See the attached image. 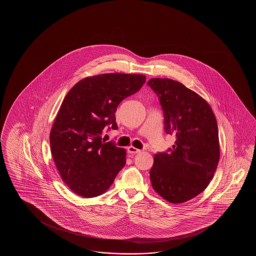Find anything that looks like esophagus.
I'll use <instances>...</instances> for the list:
<instances>
[{
	"instance_id": "34e87169",
	"label": "esophagus",
	"mask_w": 256,
	"mask_h": 256,
	"mask_svg": "<svg viewBox=\"0 0 256 256\" xmlns=\"http://www.w3.org/2000/svg\"><path fill=\"white\" fill-rule=\"evenodd\" d=\"M127 150H128V152L132 154H139V152H142V150H140V149H137V148L134 146L128 147V148H127Z\"/></svg>"
}]
</instances>
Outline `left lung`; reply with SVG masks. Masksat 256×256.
<instances>
[{
	"label": "left lung",
	"mask_w": 256,
	"mask_h": 256,
	"mask_svg": "<svg viewBox=\"0 0 256 256\" xmlns=\"http://www.w3.org/2000/svg\"><path fill=\"white\" fill-rule=\"evenodd\" d=\"M158 95L172 148L154 156L150 170L152 188L171 203L188 202L207 188L217 168L220 144L217 120L206 100L169 78L147 82Z\"/></svg>",
	"instance_id": "1"
}]
</instances>
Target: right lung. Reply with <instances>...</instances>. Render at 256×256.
<instances>
[{"label":"right lung","mask_w":256,"mask_h":256,"mask_svg":"<svg viewBox=\"0 0 256 256\" xmlns=\"http://www.w3.org/2000/svg\"><path fill=\"white\" fill-rule=\"evenodd\" d=\"M144 82V75L102 74L83 78L66 95L50 132V147L62 180L78 195H102L124 166L126 150L102 141V132L106 127L118 129V105Z\"/></svg>","instance_id":"obj_1"}]
</instances>
